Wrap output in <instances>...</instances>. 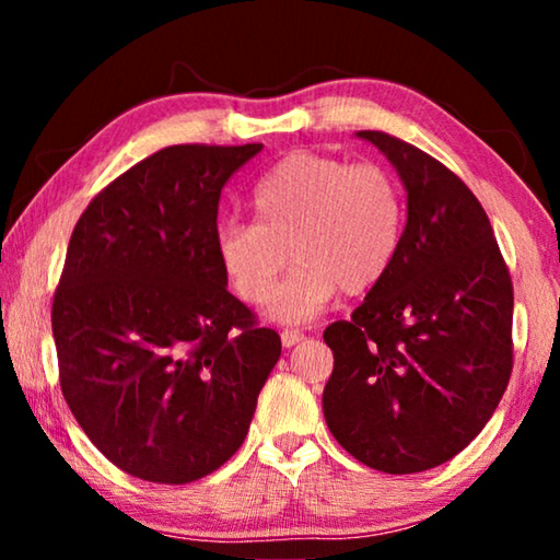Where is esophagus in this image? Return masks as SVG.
<instances>
[{"mask_svg": "<svg viewBox=\"0 0 560 560\" xmlns=\"http://www.w3.org/2000/svg\"><path fill=\"white\" fill-rule=\"evenodd\" d=\"M301 340H303V334H301L299 328H283V330H281V343L287 346V348L301 343Z\"/></svg>", "mask_w": 560, "mask_h": 560, "instance_id": "esophagus-1", "label": "esophagus"}]
</instances>
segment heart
Listing matches in <instances>:
<instances>
[{"label":"heart","mask_w":560,"mask_h":560,"mask_svg":"<svg viewBox=\"0 0 560 560\" xmlns=\"http://www.w3.org/2000/svg\"><path fill=\"white\" fill-rule=\"evenodd\" d=\"M257 222H226L214 252L226 281L249 306L271 303L279 320L314 318L340 289L346 296L377 287L400 254L407 205L390 170L291 153L252 192Z\"/></svg>","instance_id":"1"}]
</instances>
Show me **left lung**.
<instances>
[{
	"label": "left lung",
	"mask_w": 560,
	"mask_h": 560,
	"mask_svg": "<svg viewBox=\"0 0 560 560\" xmlns=\"http://www.w3.org/2000/svg\"><path fill=\"white\" fill-rule=\"evenodd\" d=\"M400 173V254L365 301L324 330L328 430L358 462L415 474L452 459L494 415L514 368V287L489 217L440 160L358 130Z\"/></svg>",
	"instance_id": "1"
}]
</instances>
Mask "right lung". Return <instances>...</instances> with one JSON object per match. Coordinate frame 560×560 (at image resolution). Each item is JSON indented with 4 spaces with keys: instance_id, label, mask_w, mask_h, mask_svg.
Listing matches in <instances>:
<instances>
[{
    "instance_id": "obj_1",
    "label": "right lung",
    "mask_w": 560,
    "mask_h": 560,
    "mask_svg": "<svg viewBox=\"0 0 560 560\" xmlns=\"http://www.w3.org/2000/svg\"><path fill=\"white\" fill-rule=\"evenodd\" d=\"M259 150H158L73 226L51 303L61 393L130 477L189 485L220 469L281 355L277 330L226 291L214 252L222 187Z\"/></svg>"
}]
</instances>
